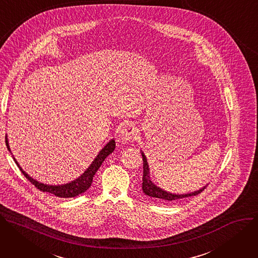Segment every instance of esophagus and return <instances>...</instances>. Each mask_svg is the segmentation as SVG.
<instances>
[{
	"label": "esophagus",
	"instance_id": "1",
	"mask_svg": "<svg viewBox=\"0 0 258 258\" xmlns=\"http://www.w3.org/2000/svg\"><path fill=\"white\" fill-rule=\"evenodd\" d=\"M137 133L136 127L133 125H126L120 131V139L122 141H130Z\"/></svg>",
	"mask_w": 258,
	"mask_h": 258
}]
</instances>
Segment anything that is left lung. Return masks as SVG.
Returning a JSON list of instances; mask_svg holds the SVG:
<instances>
[{
  "instance_id": "obj_1",
  "label": "left lung",
  "mask_w": 258,
  "mask_h": 258,
  "mask_svg": "<svg viewBox=\"0 0 258 258\" xmlns=\"http://www.w3.org/2000/svg\"><path fill=\"white\" fill-rule=\"evenodd\" d=\"M141 152L142 155V161H144V176H142V190H144L145 195L152 197L154 199L159 200V201H163V202H172V201H176V200H180L183 198H187V197H191V196H196L198 194H200L201 191L204 190V188L206 187L203 186L202 188H200L196 191H191L188 194H173L167 191L163 188H161L160 186L156 185L152 179H151V173H150V166L147 160L146 155L144 154V152Z\"/></svg>"
}]
</instances>
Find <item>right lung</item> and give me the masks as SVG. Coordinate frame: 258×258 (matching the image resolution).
Segmentation results:
<instances>
[{"label":"right lung","mask_w":258,"mask_h":258,"mask_svg":"<svg viewBox=\"0 0 258 258\" xmlns=\"http://www.w3.org/2000/svg\"><path fill=\"white\" fill-rule=\"evenodd\" d=\"M6 146H7L8 151L11 153L8 138H7V134H6ZM114 148H116V141H114V139H110L107 142V144L103 147V149L98 153V155L95 157V159L93 160L91 165L87 169H86V171L81 176H79L77 179H75V180H73L69 183L58 184V185L46 184V183H42V182L34 179L20 167V165L18 164V162L16 161V159L14 157H13V159H14L15 163L17 164V166L19 167V169L21 170V172L23 173V175L40 190L46 191V192H49V194H53L54 196L60 197V198H73V197L81 195L82 192L86 191L91 186L93 176L97 172V170L99 169V167L101 166V164L105 160V158L113 152Z\"/></svg>","instance_id":"1"}]
</instances>
